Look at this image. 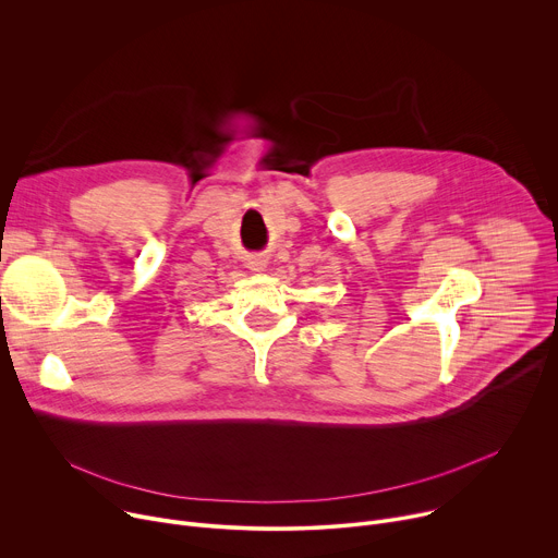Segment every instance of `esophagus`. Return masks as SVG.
<instances>
[{
    "instance_id": "obj_1",
    "label": "esophagus",
    "mask_w": 558,
    "mask_h": 558,
    "mask_svg": "<svg viewBox=\"0 0 558 558\" xmlns=\"http://www.w3.org/2000/svg\"><path fill=\"white\" fill-rule=\"evenodd\" d=\"M265 265H267V263H265L263 258H252V260H250V269H252V271H263Z\"/></svg>"
}]
</instances>
